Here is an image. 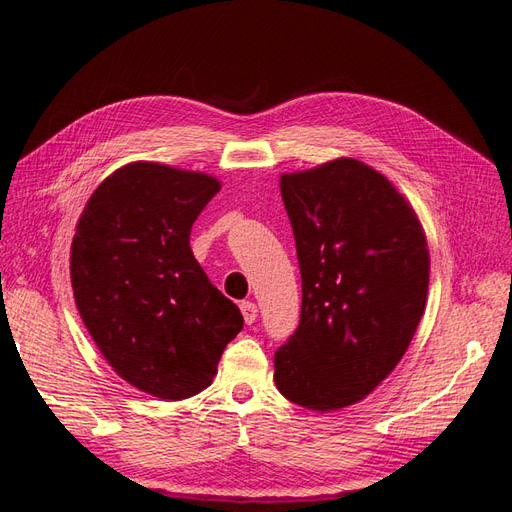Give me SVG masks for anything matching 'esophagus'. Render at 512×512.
Instances as JSON below:
<instances>
[{"label": "esophagus", "instance_id": "1", "mask_svg": "<svg viewBox=\"0 0 512 512\" xmlns=\"http://www.w3.org/2000/svg\"><path fill=\"white\" fill-rule=\"evenodd\" d=\"M240 309H242V316H244L246 324H253L257 320V305L251 303V300H244Z\"/></svg>", "mask_w": 512, "mask_h": 512}]
</instances>
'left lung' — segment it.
<instances>
[{
    "instance_id": "left-lung-1",
    "label": "left lung",
    "mask_w": 512,
    "mask_h": 512,
    "mask_svg": "<svg viewBox=\"0 0 512 512\" xmlns=\"http://www.w3.org/2000/svg\"><path fill=\"white\" fill-rule=\"evenodd\" d=\"M303 279L300 324L274 355L287 400L329 413L396 370L424 316L430 253L406 196L355 157L281 175Z\"/></svg>"
}]
</instances>
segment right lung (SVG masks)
<instances>
[{
  "label": "right lung",
  "instance_id": "add662e5",
  "mask_svg": "<svg viewBox=\"0 0 512 512\" xmlns=\"http://www.w3.org/2000/svg\"><path fill=\"white\" fill-rule=\"evenodd\" d=\"M220 190L160 162L116 168L90 194L71 242L77 311L123 381L160 400L212 385L244 318L194 259L190 231Z\"/></svg>",
  "mask_w": 512,
  "mask_h": 512
}]
</instances>
